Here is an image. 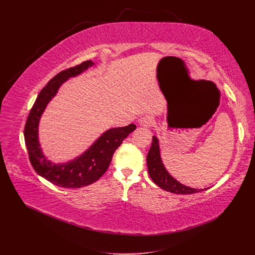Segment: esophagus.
<instances>
[{
    "instance_id": "esophagus-1",
    "label": "esophagus",
    "mask_w": 255,
    "mask_h": 255,
    "mask_svg": "<svg viewBox=\"0 0 255 255\" xmlns=\"http://www.w3.org/2000/svg\"><path fill=\"white\" fill-rule=\"evenodd\" d=\"M154 118L150 115H145L139 120V124L143 127H151L154 124Z\"/></svg>"
}]
</instances>
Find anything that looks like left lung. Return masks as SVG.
<instances>
[{"mask_svg": "<svg viewBox=\"0 0 255 255\" xmlns=\"http://www.w3.org/2000/svg\"><path fill=\"white\" fill-rule=\"evenodd\" d=\"M146 164H148V171L153 182L165 191L176 194H190L206 190L190 188V187L179 183L169 175L162 164L161 158H160L159 143L156 136H153L151 149L148 156H146Z\"/></svg>", "mask_w": 255, "mask_h": 255, "instance_id": "8db88e82", "label": "left lung"}]
</instances>
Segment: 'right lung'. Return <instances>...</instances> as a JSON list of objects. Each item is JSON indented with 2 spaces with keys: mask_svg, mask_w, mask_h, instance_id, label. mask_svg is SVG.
Instances as JSON below:
<instances>
[{
  "mask_svg": "<svg viewBox=\"0 0 255 255\" xmlns=\"http://www.w3.org/2000/svg\"><path fill=\"white\" fill-rule=\"evenodd\" d=\"M92 65V61H85L53 76L39 93L24 125V142L33 168L38 175L63 188H80L100 179L109 168L115 151L130 133L136 129L134 124H130L107 130L84 155L69 163L57 165L44 158L38 142L40 117L65 80L82 73Z\"/></svg>",
  "mask_w": 255,
  "mask_h": 255,
  "instance_id": "right-lung-1",
  "label": "right lung"
}]
</instances>
